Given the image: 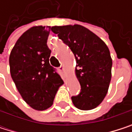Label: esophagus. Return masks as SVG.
<instances>
[{"label":"esophagus","mask_w":132,"mask_h":132,"mask_svg":"<svg viewBox=\"0 0 132 132\" xmlns=\"http://www.w3.org/2000/svg\"><path fill=\"white\" fill-rule=\"evenodd\" d=\"M59 69L60 70V71H62V72H63L64 71V68H63V66H61L60 68H59Z\"/></svg>","instance_id":"obj_1"}]
</instances>
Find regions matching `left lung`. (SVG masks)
I'll use <instances>...</instances> for the list:
<instances>
[{
    "mask_svg": "<svg viewBox=\"0 0 132 132\" xmlns=\"http://www.w3.org/2000/svg\"><path fill=\"white\" fill-rule=\"evenodd\" d=\"M51 30L70 48L76 60L81 91L72 96V103L81 110L96 108L105 97L112 78V60L108 46L81 25L55 26Z\"/></svg>",
    "mask_w": 132,
    "mask_h": 132,
    "instance_id": "1",
    "label": "left lung"
}]
</instances>
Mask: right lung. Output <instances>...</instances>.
<instances>
[{"label":"right lung","mask_w":132,"mask_h":132,"mask_svg":"<svg viewBox=\"0 0 132 132\" xmlns=\"http://www.w3.org/2000/svg\"><path fill=\"white\" fill-rule=\"evenodd\" d=\"M50 27H34L23 33L11 50V75L23 100L33 109L50 108L63 81L50 66L47 46Z\"/></svg>","instance_id":"right-lung-1"}]
</instances>
